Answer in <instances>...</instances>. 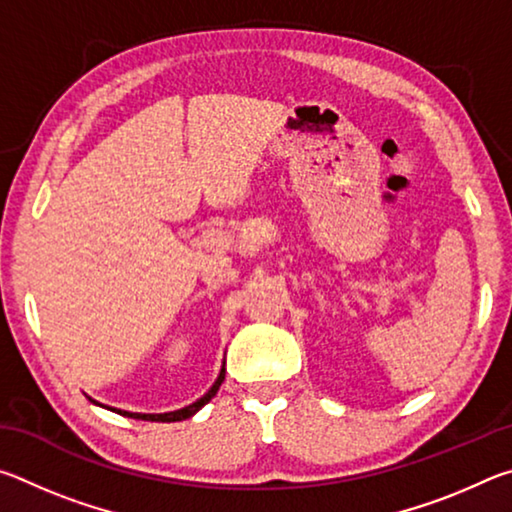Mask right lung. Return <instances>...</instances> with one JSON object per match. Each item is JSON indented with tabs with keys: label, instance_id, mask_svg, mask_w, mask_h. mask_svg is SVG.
<instances>
[{
	"label": "right lung",
	"instance_id": "obj_1",
	"mask_svg": "<svg viewBox=\"0 0 512 512\" xmlns=\"http://www.w3.org/2000/svg\"><path fill=\"white\" fill-rule=\"evenodd\" d=\"M223 379H225V363H223V368H221V375H219V379L214 381V386L210 388V391H207L201 400L198 402H194V404H189V406H185V409H180V411H171V413H128V411H117V409H112V411H117L119 415H126V418H135V420H151V422H178V420H187V418H192V415L196 413V411H201L203 406L212 400V397L216 395V391H219L221 388V384H223ZM90 402H94V400H90Z\"/></svg>",
	"mask_w": 512,
	"mask_h": 512
}]
</instances>
